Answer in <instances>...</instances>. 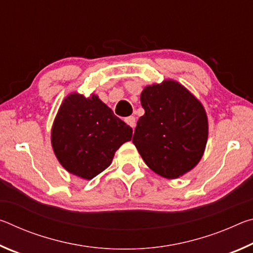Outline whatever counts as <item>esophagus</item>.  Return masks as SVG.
Masks as SVG:
<instances>
[{
	"label": "esophagus",
	"mask_w": 253,
	"mask_h": 253,
	"mask_svg": "<svg viewBox=\"0 0 253 253\" xmlns=\"http://www.w3.org/2000/svg\"><path fill=\"white\" fill-rule=\"evenodd\" d=\"M125 122H126V124H128V125H129L132 128V129H134L135 126H136V118L134 116H129V117L125 118Z\"/></svg>",
	"instance_id": "1"
}]
</instances>
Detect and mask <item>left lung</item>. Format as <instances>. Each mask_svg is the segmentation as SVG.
<instances>
[{"instance_id": "obj_1", "label": "left lung", "mask_w": 253, "mask_h": 253, "mask_svg": "<svg viewBox=\"0 0 253 253\" xmlns=\"http://www.w3.org/2000/svg\"><path fill=\"white\" fill-rule=\"evenodd\" d=\"M144 116L132 143L149 169L175 179L193 169L209 137L207 111L198 98L176 80L146 85L140 93Z\"/></svg>"}]
</instances>
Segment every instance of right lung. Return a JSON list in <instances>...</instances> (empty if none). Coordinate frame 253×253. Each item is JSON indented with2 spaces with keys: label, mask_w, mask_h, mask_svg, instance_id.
I'll list each match as a JSON object with an SVG mask.
<instances>
[{
  "label": "right lung",
  "mask_w": 253,
  "mask_h": 253,
  "mask_svg": "<svg viewBox=\"0 0 253 253\" xmlns=\"http://www.w3.org/2000/svg\"><path fill=\"white\" fill-rule=\"evenodd\" d=\"M131 136V127L95 93L85 97L71 92L55 115L51 145L67 172L89 181L108 168L117 149Z\"/></svg>",
  "instance_id": "add662e5"
}]
</instances>
